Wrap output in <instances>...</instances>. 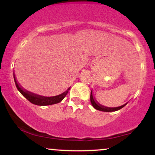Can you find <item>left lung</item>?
Instances as JSON below:
<instances>
[{
    "mask_svg": "<svg viewBox=\"0 0 155 155\" xmlns=\"http://www.w3.org/2000/svg\"><path fill=\"white\" fill-rule=\"evenodd\" d=\"M90 101H91L92 106H93L95 109L99 110V111H106V112L115 111H117V110H120V108H122L124 106V105H122V106H119V107H115V108H109V107H106V106H102V105L99 104L97 102V101L95 100V97H93L92 92H91V95H90Z\"/></svg>",
    "mask_w": 155,
    "mask_h": 155,
    "instance_id": "obj_1",
    "label": "left lung"
}]
</instances>
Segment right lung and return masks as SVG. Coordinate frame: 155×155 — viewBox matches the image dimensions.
I'll return each mask as SVG.
<instances>
[{"label": "right lung", "mask_w": 155, "mask_h": 155, "mask_svg": "<svg viewBox=\"0 0 155 155\" xmlns=\"http://www.w3.org/2000/svg\"><path fill=\"white\" fill-rule=\"evenodd\" d=\"M14 79H15L16 87H17V90H19V92H20L26 99H28L30 102L32 103L33 104L38 105V106H48V105H52L61 102V101L63 100L64 97L66 96L68 92V90H70V87H69L67 90H65V91L63 92V93L60 94V95H58L53 96V97H45V96L36 95V94L33 93V92L26 91L25 90H23V89L19 86L18 82L17 81L16 78L14 77Z\"/></svg>", "instance_id": "obj_1"}]
</instances>
